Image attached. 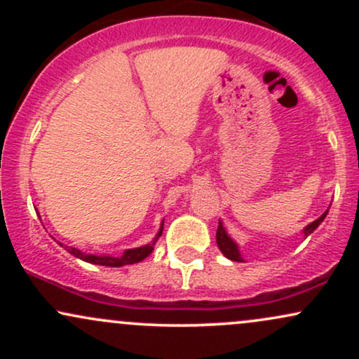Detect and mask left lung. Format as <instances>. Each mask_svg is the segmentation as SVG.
Segmentation results:
<instances>
[{"instance_id":"obj_1","label":"left lung","mask_w":359,"mask_h":359,"mask_svg":"<svg viewBox=\"0 0 359 359\" xmlns=\"http://www.w3.org/2000/svg\"><path fill=\"white\" fill-rule=\"evenodd\" d=\"M325 216H327V211H325V212L323 214V216L319 217V219H316L314 222H311V224H309L307 228L304 229V234H306V236H309V234H311L312 231H314V229L317 228V226H319L320 222L324 221V217H325ZM216 241H217V246H219V250L222 251V255H224L226 258L233 259V262H243V258H241L240 251H238L236 243H234V241L231 240V238H229L228 234H226L224 228H222L221 222H219V226H217Z\"/></svg>"}]
</instances>
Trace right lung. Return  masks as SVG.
<instances>
[{
    "label": "right lung",
    "mask_w": 359,
    "mask_h": 359,
    "mask_svg": "<svg viewBox=\"0 0 359 359\" xmlns=\"http://www.w3.org/2000/svg\"><path fill=\"white\" fill-rule=\"evenodd\" d=\"M162 231H163V226L160 228L158 234H156L155 241L158 240L160 236H162ZM155 241L151 243V245H145L142 246V248H135V250H126L125 253H123V257L119 258H114V257H96V255H86L79 251L77 248H72V246H67L69 253L74 255V257L84 259V262L88 263H96V265H102V266H123V265H133V263H138L142 262V259H145L148 255L154 251V245Z\"/></svg>",
    "instance_id": "add662e5"
}]
</instances>
